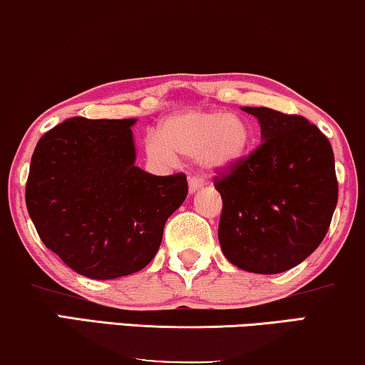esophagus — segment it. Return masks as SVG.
Masks as SVG:
<instances>
[{"instance_id":"esophagus-1","label":"esophagus","mask_w":365,"mask_h":365,"mask_svg":"<svg viewBox=\"0 0 365 365\" xmlns=\"http://www.w3.org/2000/svg\"><path fill=\"white\" fill-rule=\"evenodd\" d=\"M187 184H189V194H194L195 191H199V189L204 186V179H200L197 176H189Z\"/></svg>"}]
</instances>
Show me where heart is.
<instances>
[{
  "label": "heart",
  "mask_w": 365,
  "mask_h": 365,
  "mask_svg": "<svg viewBox=\"0 0 365 365\" xmlns=\"http://www.w3.org/2000/svg\"><path fill=\"white\" fill-rule=\"evenodd\" d=\"M253 131L248 120L222 110H189L174 113L150 135L145 150L150 160L174 165L178 156L197 158L210 174L234 171L245 161L252 148Z\"/></svg>",
  "instance_id": "b5f03b06"
}]
</instances>
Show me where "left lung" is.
<instances>
[{"instance_id": "obj_1", "label": "left lung", "mask_w": 365, "mask_h": 365, "mask_svg": "<svg viewBox=\"0 0 365 365\" xmlns=\"http://www.w3.org/2000/svg\"><path fill=\"white\" fill-rule=\"evenodd\" d=\"M242 110L258 120L262 145L215 181L220 248L240 270L282 273L308 258L329 229L337 204L334 153L304 117Z\"/></svg>"}]
</instances>
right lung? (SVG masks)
I'll use <instances>...</instances> for the list:
<instances>
[{"label": "right lung", "instance_id": "add662e5", "mask_svg": "<svg viewBox=\"0 0 365 365\" xmlns=\"http://www.w3.org/2000/svg\"><path fill=\"white\" fill-rule=\"evenodd\" d=\"M136 118H68L31 158L26 205L41 240L92 279L140 272L187 195L184 174L155 176L136 163Z\"/></svg>", "mask_w": 365, "mask_h": 365}]
</instances>
